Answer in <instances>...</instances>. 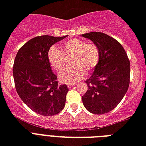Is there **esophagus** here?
I'll return each mask as SVG.
<instances>
[{
    "label": "esophagus",
    "instance_id": "1",
    "mask_svg": "<svg viewBox=\"0 0 146 146\" xmlns=\"http://www.w3.org/2000/svg\"><path fill=\"white\" fill-rule=\"evenodd\" d=\"M74 86H75V84H68V88H72V87H74Z\"/></svg>",
    "mask_w": 146,
    "mask_h": 146
}]
</instances>
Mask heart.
Returning a JSON list of instances; mask_svg holds the SVG:
<instances>
[{"instance_id": "b5f03b06", "label": "heart", "mask_w": 146, "mask_h": 146, "mask_svg": "<svg viewBox=\"0 0 146 146\" xmlns=\"http://www.w3.org/2000/svg\"><path fill=\"white\" fill-rule=\"evenodd\" d=\"M64 54L73 56L72 65L74 67L60 72L58 78L62 83L71 84L81 80L87 72H91L100 62V53L98 46L92 42H86L80 39H72L62 44ZM50 65L56 72L64 67V54L56 46H51L47 53Z\"/></svg>"}]
</instances>
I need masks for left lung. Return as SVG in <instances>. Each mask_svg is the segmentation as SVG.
Segmentation results:
<instances>
[{
  "label": "left lung",
  "instance_id": "8db88e82",
  "mask_svg": "<svg viewBox=\"0 0 146 146\" xmlns=\"http://www.w3.org/2000/svg\"><path fill=\"white\" fill-rule=\"evenodd\" d=\"M81 36L96 44L100 53V62L86 81L88 88L82 102L92 113H107L119 104L128 90L129 60L121 44L113 37L100 32Z\"/></svg>",
  "mask_w": 146,
  "mask_h": 146
}]
</instances>
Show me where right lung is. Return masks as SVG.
I'll use <instances>...</instances> for the list:
<instances>
[{"mask_svg": "<svg viewBox=\"0 0 146 146\" xmlns=\"http://www.w3.org/2000/svg\"><path fill=\"white\" fill-rule=\"evenodd\" d=\"M65 37L33 38L19 49L13 63L17 92L27 107L42 116L58 114L65 105L68 87L58 85L57 76L52 72L47 58L51 46Z\"/></svg>", "mask_w": 146, "mask_h": 146, "instance_id": "1", "label": "right lung"}]
</instances>
